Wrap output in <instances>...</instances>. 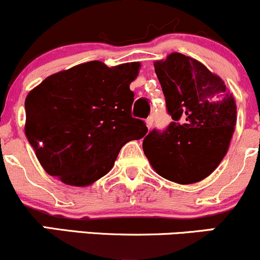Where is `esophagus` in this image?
Returning a JSON list of instances; mask_svg holds the SVG:
<instances>
[{"instance_id":"esophagus-1","label":"esophagus","mask_w":260,"mask_h":260,"mask_svg":"<svg viewBox=\"0 0 260 260\" xmlns=\"http://www.w3.org/2000/svg\"><path fill=\"white\" fill-rule=\"evenodd\" d=\"M153 123H154V120H153V117H149L148 120L145 121V124H147L148 129H150V128L153 127Z\"/></svg>"}]
</instances>
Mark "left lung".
Masks as SVG:
<instances>
[{
    "instance_id": "left-lung-1",
    "label": "left lung",
    "mask_w": 260,
    "mask_h": 260,
    "mask_svg": "<svg viewBox=\"0 0 260 260\" xmlns=\"http://www.w3.org/2000/svg\"><path fill=\"white\" fill-rule=\"evenodd\" d=\"M174 122L151 131L143 150L157 175L180 184L208 177L228 153L237 121L234 95L202 62L172 52L154 62Z\"/></svg>"
}]
</instances>
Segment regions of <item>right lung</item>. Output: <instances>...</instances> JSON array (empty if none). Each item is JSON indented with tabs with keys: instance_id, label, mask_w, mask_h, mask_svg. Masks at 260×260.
I'll list each match as a JSON object with an SVG mask.
<instances>
[{
	"instance_id": "right-lung-1",
	"label": "right lung",
	"mask_w": 260,
	"mask_h": 260,
	"mask_svg": "<svg viewBox=\"0 0 260 260\" xmlns=\"http://www.w3.org/2000/svg\"><path fill=\"white\" fill-rule=\"evenodd\" d=\"M139 62L90 61L49 76L25 99V136L49 175L85 187L105 176L121 148L148 128L133 118L129 84Z\"/></svg>"
}]
</instances>
